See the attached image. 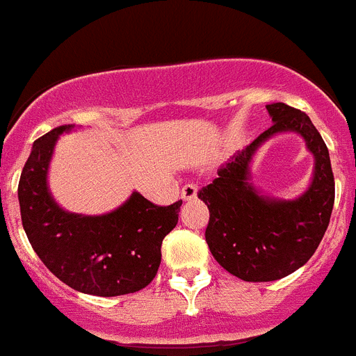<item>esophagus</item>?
Returning <instances> with one entry per match:
<instances>
[{"label":"esophagus","mask_w":356,"mask_h":356,"mask_svg":"<svg viewBox=\"0 0 356 356\" xmlns=\"http://www.w3.org/2000/svg\"><path fill=\"white\" fill-rule=\"evenodd\" d=\"M181 197H184L185 201L196 200V197H197V185L196 184L184 185V188H181Z\"/></svg>","instance_id":"34e87169"}]
</instances>
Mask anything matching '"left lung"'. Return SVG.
Instances as JSON below:
<instances>
[{"mask_svg": "<svg viewBox=\"0 0 356 356\" xmlns=\"http://www.w3.org/2000/svg\"><path fill=\"white\" fill-rule=\"evenodd\" d=\"M266 108L273 127L235 153L197 194L210 210L205 232L210 253L244 282H275L305 266L323 241L335 201L328 147L310 118L285 103ZM280 133L300 134L314 156L313 180L292 200L264 195L250 176L256 151Z\"/></svg>", "mask_w": 356, "mask_h": 356, "instance_id": "8db88e82", "label": "left lung"}]
</instances>
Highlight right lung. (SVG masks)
I'll return each instance as SVG.
<instances>
[{"label":"right lung","mask_w":356,"mask_h":356,"mask_svg":"<svg viewBox=\"0 0 356 356\" xmlns=\"http://www.w3.org/2000/svg\"><path fill=\"white\" fill-rule=\"evenodd\" d=\"M65 124L31 146L17 187L21 221L31 248L56 278L83 294H130L159 271L163 237L178 222L181 201L156 207L137 191L102 216L67 212L49 191L48 172Z\"/></svg>","instance_id":"1"}]
</instances>
